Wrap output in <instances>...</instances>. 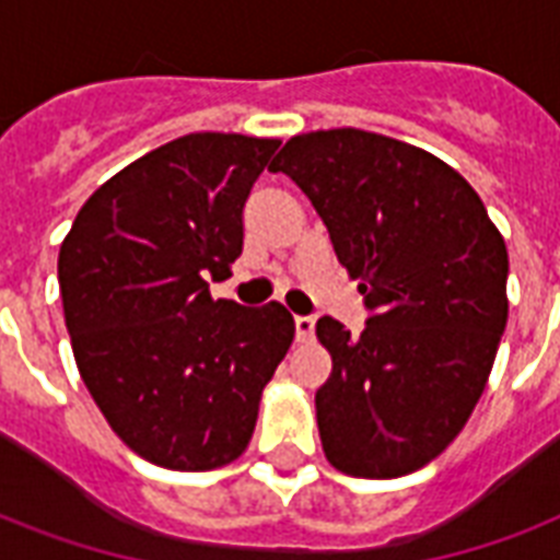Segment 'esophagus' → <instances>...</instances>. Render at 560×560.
<instances>
[{"instance_id":"esophagus-1","label":"esophagus","mask_w":560,"mask_h":560,"mask_svg":"<svg viewBox=\"0 0 560 560\" xmlns=\"http://www.w3.org/2000/svg\"><path fill=\"white\" fill-rule=\"evenodd\" d=\"M314 328H316L314 316H296V340L299 342L314 340Z\"/></svg>"}]
</instances>
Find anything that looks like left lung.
Masks as SVG:
<instances>
[{"instance_id": "left-lung-1", "label": "left lung", "mask_w": 560, "mask_h": 560, "mask_svg": "<svg viewBox=\"0 0 560 560\" xmlns=\"http://www.w3.org/2000/svg\"><path fill=\"white\" fill-rule=\"evenodd\" d=\"M270 171L307 194L372 311L358 340L323 316L316 424L334 468L395 479L462 433L509 319V253L479 194L433 153L358 127L293 136Z\"/></svg>"}]
</instances>
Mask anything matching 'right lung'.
Returning <instances> with one entry per match:
<instances>
[{
  "instance_id": "add662e5",
  "label": "right lung",
  "mask_w": 560,
  "mask_h": 560,
  "mask_svg": "<svg viewBox=\"0 0 560 560\" xmlns=\"http://www.w3.org/2000/svg\"><path fill=\"white\" fill-rule=\"evenodd\" d=\"M279 139L188 133L83 202L57 279L78 372L113 433L171 470H214L253 439L296 323L211 299L244 249V202Z\"/></svg>"
}]
</instances>
